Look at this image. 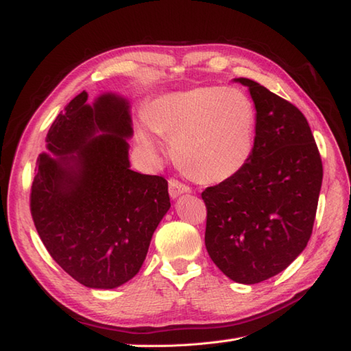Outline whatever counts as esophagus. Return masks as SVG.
<instances>
[{
	"label": "esophagus",
	"mask_w": 351,
	"mask_h": 351,
	"mask_svg": "<svg viewBox=\"0 0 351 351\" xmlns=\"http://www.w3.org/2000/svg\"><path fill=\"white\" fill-rule=\"evenodd\" d=\"M184 193H190V187H187V185H184L176 180L169 181V195L171 199L180 197L181 195H184Z\"/></svg>",
	"instance_id": "1"
}]
</instances>
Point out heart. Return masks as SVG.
I'll return each mask as SVG.
<instances>
[{
    "label": "heart",
    "mask_w": 351,
    "mask_h": 351,
    "mask_svg": "<svg viewBox=\"0 0 351 351\" xmlns=\"http://www.w3.org/2000/svg\"><path fill=\"white\" fill-rule=\"evenodd\" d=\"M143 117L154 132L171 138L176 161L200 182L229 180L253 151L256 110L241 88L204 86L170 92L149 104ZM137 140L149 154L162 151L147 128L138 130Z\"/></svg>",
    "instance_id": "1"
}]
</instances>
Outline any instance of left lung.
Returning a JSON list of instances; mask_svg holds the SVG:
<instances>
[{"instance_id":"8db88e82","label":"left lung","mask_w":351,"mask_h":351,"mask_svg":"<svg viewBox=\"0 0 351 351\" xmlns=\"http://www.w3.org/2000/svg\"><path fill=\"white\" fill-rule=\"evenodd\" d=\"M256 110L247 164L202 193L205 245L213 263L238 283H258L283 271L306 247L314 226L323 164L306 117L249 78Z\"/></svg>"}]
</instances>
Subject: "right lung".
I'll return each mask as SVG.
<instances>
[{"label": "right lung", "instance_id": "1", "mask_svg": "<svg viewBox=\"0 0 351 351\" xmlns=\"http://www.w3.org/2000/svg\"><path fill=\"white\" fill-rule=\"evenodd\" d=\"M87 98L75 96L49 128L29 205L52 259L87 288L113 289L143 265L170 197L162 176L131 170L130 101Z\"/></svg>", "mask_w": 351, "mask_h": 351}]
</instances>
